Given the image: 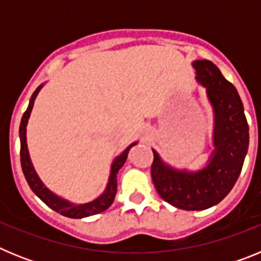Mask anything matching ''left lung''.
I'll list each match as a JSON object with an SVG mask.
<instances>
[{
    "label": "left lung",
    "mask_w": 261,
    "mask_h": 261,
    "mask_svg": "<svg viewBox=\"0 0 261 261\" xmlns=\"http://www.w3.org/2000/svg\"><path fill=\"white\" fill-rule=\"evenodd\" d=\"M196 80L206 87L213 107L214 150L208 165L197 171L177 170L165 163L155 150L151 179L165 201L183 211H204L217 205L231 191L247 154L248 124L234 85L209 60H196Z\"/></svg>",
    "instance_id": "8db88e82"
}]
</instances>
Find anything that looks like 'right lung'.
Masks as SVG:
<instances>
[{
  "label": "right lung",
  "instance_id": "add662e5",
  "mask_svg": "<svg viewBox=\"0 0 261 261\" xmlns=\"http://www.w3.org/2000/svg\"><path fill=\"white\" fill-rule=\"evenodd\" d=\"M43 85L38 87V89L34 91L31 99H30L29 107H27L26 112L23 114L22 120H20V126H19V138H20V165H22L23 174L26 177L27 183H29L30 188L32 190V192L38 196L41 201L44 202L45 205H48L50 209H53L57 213L62 214V216L69 217V218H85V217L94 216V214L102 213L106 209H108L111 206V204L114 202L115 196H116L117 191V172L123 165L125 163L126 156H128L129 150L130 147L135 146L137 142H133V144L129 145L123 153L117 155L112 162L111 166V172H110V179H108L107 187H106L105 192L102 195L96 197L95 200L90 202H85V204H73V202L68 201V200L62 199L60 196L55 195L52 191H49L47 187L43 184V181L40 180V177L36 174L35 168L32 166L31 159H30L29 149H27V137H26V126L29 123L30 115H31L32 107H34V102H35L36 96H38L39 91L41 90Z\"/></svg>",
  "mask_w": 261,
  "mask_h": 261
}]
</instances>
